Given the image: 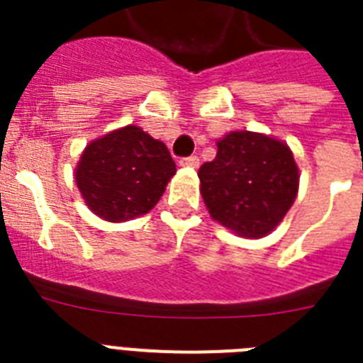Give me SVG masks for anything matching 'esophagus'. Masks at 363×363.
<instances>
[{
  "label": "esophagus",
  "instance_id": "1",
  "mask_svg": "<svg viewBox=\"0 0 363 363\" xmlns=\"http://www.w3.org/2000/svg\"><path fill=\"white\" fill-rule=\"evenodd\" d=\"M179 164H181L182 167H192V169H196L199 165V158L198 156H188V158H182Z\"/></svg>",
  "mask_w": 363,
  "mask_h": 363
}]
</instances>
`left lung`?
<instances>
[{
    "mask_svg": "<svg viewBox=\"0 0 363 363\" xmlns=\"http://www.w3.org/2000/svg\"><path fill=\"white\" fill-rule=\"evenodd\" d=\"M198 171L209 215L241 238L273 232L298 196L299 171L286 143L254 131H230Z\"/></svg>",
    "mask_w": 363,
    "mask_h": 363,
    "instance_id": "left-lung-1",
    "label": "left lung"
}]
</instances>
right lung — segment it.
<instances>
[{"mask_svg": "<svg viewBox=\"0 0 363 363\" xmlns=\"http://www.w3.org/2000/svg\"><path fill=\"white\" fill-rule=\"evenodd\" d=\"M175 171L164 143L125 125L84 148L75 181L88 209L105 220L124 222L152 209Z\"/></svg>", "mask_w": 363, "mask_h": 363, "instance_id": "add662e5", "label": "right lung"}]
</instances>
